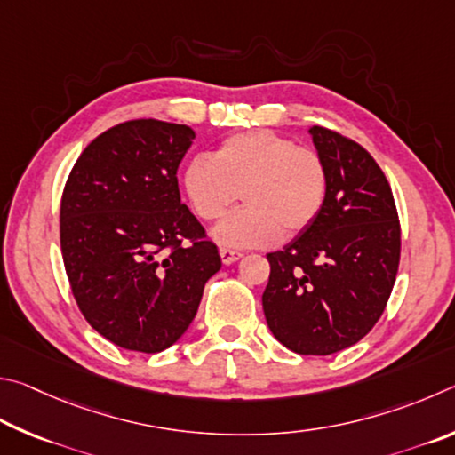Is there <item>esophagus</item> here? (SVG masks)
Masks as SVG:
<instances>
[{"mask_svg": "<svg viewBox=\"0 0 455 455\" xmlns=\"http://www.w3.org/2000/svg\"><path fill=\"white\" fill-rule=\"evenodd\" d=\"M220 258H221L223 264L229 266V264H234V261H237V259L242 258V251L229 250V248H220Z\"/></svg>", "mask_w": 455, "mask_h": 455, "instance_id": "obj_1", "label": "esophagus"}]
</instances>
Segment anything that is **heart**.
Listing matches in <instances>:
<instances>
[{
	"mask_svg": "<svg viewBox=\"0 0 455 455\" xmlns=\"http://www.w3.org/2000/svg\"><path fill=\"white\" fill-rule=\"evenodd\" d=\"M183 188L196 213L221 220L237 197L245 205L228 215L213 237L229 248H261L293 237L320 215L328 170L320 154L282 133L253 130L223 140L210 156H196L183 170Z\"/></svg>",
	"mask_w": 455,
	"mask_h": 455,
	"instance_id": "heart-1",
	"label": "heart"
}]
</instances>
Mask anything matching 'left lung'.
Masks as SVG:
<instances>
[{"label":"left lung","mask_w":455,"mask_h":455,"mask_svg":"<svg viewBox=\"0 0 455 455\" xmlns=\"http://www.w3.org/2000/svg\"><path fill=\"white\" fill-rule=\"evenodd\" d=\"M307 133L328 170V194L312 226L267 253L261 304L280 344L330 355L357 344L384 314L400 266V221L368 151L320 125Z\"/></svg>","instance_id":"1"}]
</instances>
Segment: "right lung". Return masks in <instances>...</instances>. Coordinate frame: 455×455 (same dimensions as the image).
Wrapping results in <instances>:
<instances>
[{"mask_svg": "<svg viewBox=\"0 0 455 455\" xmlns=\"http://www.w3.org/2000/svg\"><path fill=\"white\" fill-rule=\"evenodd\" d=\"M194 138L183 124H119L84 149L63 189L60 237L71 291L92 328L124 349L173 346L221 267L180 197L178 167Z\"/></svg>", "mask_w": 455, "mask_h": 455, "instance_id": "obj_1", "label": "right lung"}]
</instances>
